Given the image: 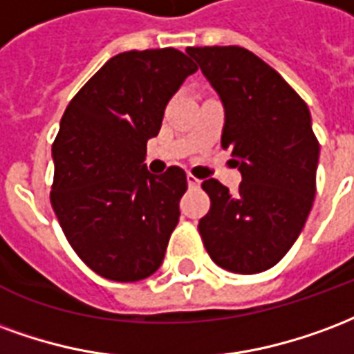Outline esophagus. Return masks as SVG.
Returning <instances> with one entry per match:
<instances>
[{"mask_svg": "<svg viewBox=\"0 0 354 354\" xmlns=\"http://www.w3.org/2000/svg\"><path fill=\"white\" fill-rule=\"evenodd\" d=\"M187 183H188V188H198L200 187V179H196L194 175H187Z\"/></svg>", "mask_w": 354, "mask_h": 354, "instance_id": "1", "label": "esophagus"}]
</instances>
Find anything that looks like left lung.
<instances>
[{"label":"left lung","instance_id":"1","mask_svg":"<svg viewBox=\"0 0 354 354\" xmlns=\"http://www.w3.org/2000/svg\"><path fill=\"white\" fill-rule=\"evenodd\" d=\"M224 107L223 143L241 183L236 194L216 179L202 188L211 209L200 234L216 266L260 273L300 236L313 207L319 141L306 102L257 54L241 46H188Z\"/></svg>","mask_w":354,"mask_h":354}]
</instances>
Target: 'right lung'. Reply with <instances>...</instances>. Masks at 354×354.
<instances>
[{
  "mask_svg": "<svg viewBox=\"0 0 354 354\" xmlns=\"http://www.w3.org/2000/svg\"><path fill=\"white\" fill-rule=\"evenodd\" d=\"M196 64L177 48L128 50L82 86L54 139L50 203L62 230L92 272L118 283L156 272L179 223L187 174L152 175L147 141Z\"/></svg>",
  "mask_w": 354,
  "mask_h": 354,
  "instance_id": "obj_1",
  "label": "right lung"
}]
</instances>
